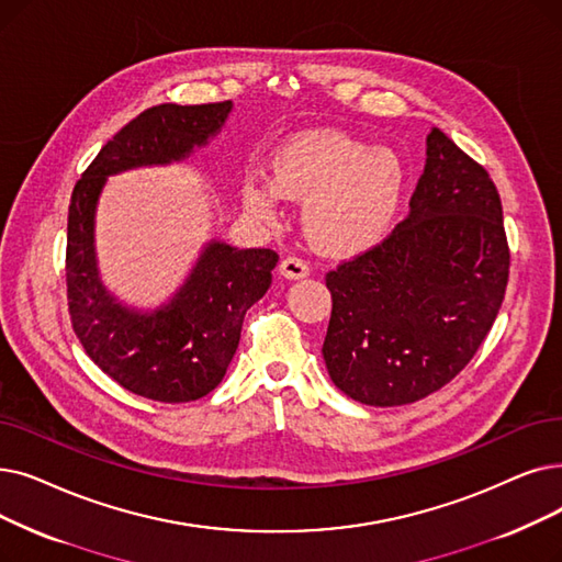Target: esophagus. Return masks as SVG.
I'll return each mask as SVG.
<instances>
[{"instance_id":"34e87169","label":"esophagus","mask_w":562,"mask_h":562,"mask_svg":"<svg viewBox=\"0 0 562 562\" xmlns=\"http://www.w3.org/2000/svg\"><path fill=\"white\" fill-rule=\"evenodd\" d=\"M280 273L286 280H301V278L310 276V266L301 257H286L280 261Z\"/></svg>"}]
</instances>
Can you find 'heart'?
I'll list each match as a JSON object with an SVG mask.
<instances>
[{"label":"heart","instance_id":"obj_1","mask_svg":"<svg viewBox=\"0 0 562 562\" xmlns=\"http://www.w3.org/2000/svg\"><path fill=\"white\" fill-rule=\"evenodd\" d=\"M271 186L257 175L240 179L246 209L271 221L278 194L301 204L310 246L328 257H353L374 248L395 221L404 192V167L387 149L337 131H310L284 139L268 158Z\"/></svg>","mask_w":562,"mask_h":562}]
</instances>
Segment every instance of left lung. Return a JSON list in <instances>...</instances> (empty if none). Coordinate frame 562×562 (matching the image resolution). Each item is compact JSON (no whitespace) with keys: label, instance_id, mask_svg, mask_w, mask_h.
<instances>
[{"label":"left lung","instance_id":"obj_1","mask_svg":"<svg viewBox=\"0 0 562 562\" xmlns=\"http://www.w3.org/2000/svg\"><path fill=\"white\" fill-rule=\"evenodd\" d=\"M408 206L374 248L326 273V368L370 406L411 404L450 383L490 335L509 278L501 194L443 131L427 137Z\"/></svg>","mask_w":562,"mask_h":562}]
</instances>
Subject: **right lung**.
Here are the masks:
<instances>
[{"mask_svg":"<svg viewBox=\"0 0 562 562\" xmlns=\"http://www.w3.org/2000/svg\"><path fill=\"white\" fill-rule=\"evenodd\" d=\"M229 110L232 101L144 110L103 146L70 194L66 299L72 330L110 379L146 400L194 402L223 381L243 316L271 286L278 252L211 243L172 303L137 314L121 307L95 273V200L110 175L188 156L221 131Z\"/></svg>","mask_w":562,"mask_h":562,"instance_id":"obj_1","label":"right lung"}]
</instances>
